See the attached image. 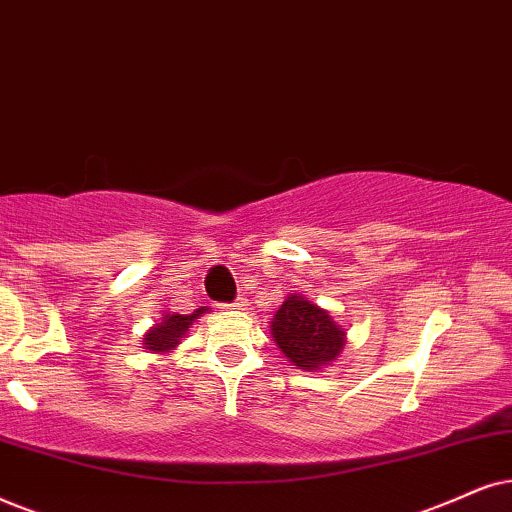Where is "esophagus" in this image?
Returning <instances> with one entry per match:
<instances>
[{"label": "esophagus", "instance_id": "esophagus-1", "mask_svg": "<svg viewBox=\"0 0 512 512\" xmlns=\"http://www.w3.org/2000/svg\"><path fill=\"white\" fill-rule=\"evenodd\" d=\"M226 307H231V309H245V307H248V302H245V300H243V297H238V300H236V302L226 304Z\"/></svg>", "mask_w": 512, "mask_h": 512}]
</instances>
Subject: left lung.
I'll list each match as a JSON object with an SVG mask.
<instances>
[{
  "label": "left lung",
  "instance_id": "8db88e82",
  "mask_svg": "<svg viewBox=\"0 0 512 512\" xmlns=\"http://www.w3.org/2000/svg\"><path fill=\"white\" fill-rule=\"evenodd\" d=\"M271 335L290 364L300 366L302 371H319L345 347V331L331 314L302 295L288 297L281 304L271 321Z\"/></svg>",
  "mask_w": 512,
  "mask_h": 512
}]
</instances>
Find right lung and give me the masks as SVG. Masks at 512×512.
Wrapping results in <instances>:
<instances>
[{
    "mask_svg": "<svg viewBox=\"0 0 512 512\" xmlns=\"http://www.w3.org/2000/svg\"><path fill=\"white\" fill-rule=\"evenodd\" d=\"M205 312L208 309L200 307L193 314H165L163 323H155V328L144 335L146 349H151V352H170L172 347L179 345V338L189 331L191 323Z\"/></svg>",
    "mask_w": 512,
    "mask_h": 512,
    "instance_id": "add662e5",
    "label": "right lung"
}]
</instances>
